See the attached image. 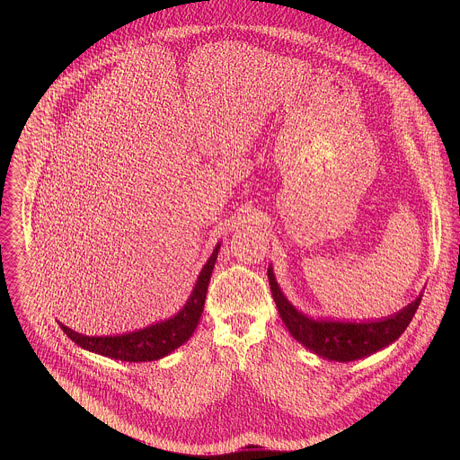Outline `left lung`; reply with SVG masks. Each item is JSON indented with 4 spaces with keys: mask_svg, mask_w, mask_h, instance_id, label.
Listing matches in <instances>:
<instances>
[{
    "mask_svg": "<svg viewBox=\"0 0 460 460\" xmlns=\"http://www.w3.org/2000/svg\"><path fill=\"white\" fill-rule=\"evenodd\" d=\"M267 278L270 285V292L274 303L278 306V314L285 323L290 334L303 343L312 352L319 354L331 361H354L367 358L390 343L407 329L412 321L420 303V294L412 303H409L403 310L394 315L385 317L381 321H367V323H341V321H315L303 312H299L288 299L283 296L272 267L267 269Z\"/></svg>",
    "mask_w": 460,
    "mask_h": 460,
    "instance_id": "obj_1",
    "label": "left lung"
}]
</instances>
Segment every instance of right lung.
Returning a JSON list of instances; mask_svg holds the SVG:
<instances>
[{
    "instance_id": "obj_1",
    "label": "right lung",
    "mask_w": 460,
    "mask_h": 460,
    "mask_svg": "<svg viewBox=\"0 0 460 460\" xmlns=\"http://www.w3.org/2000/svg\"><path fill=\"white\" fill-rule=\"evenodd\" d=\"M219 246L221 244L214 248L210 259L201 267L188 303L173 317L146 328L124 332V334H115V336H86L66 328L64 324H60V328L64 329L66 336L79 347L111 359L141 363V361H155L168 356L177 347L186 343L197 329L199 317L203 314L207 287L210 281L214 263L217 259Z\"/></svg>"
}]
</instances>
